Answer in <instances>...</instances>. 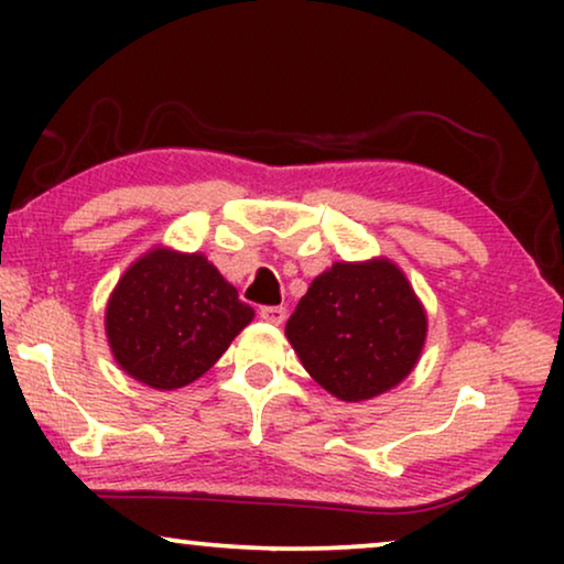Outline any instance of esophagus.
Wrapping results in <instances>:
<instances>
[{
	"mask_svg": "<svg viewBox=\"0 0 564 564\" xmlns=\"http://www.w3.org/2000/svg\"><path fill=\"white\" fill-rule=\"evenodd\" d=\"M259 315L267 323H274V326H280V323H284V318H288V311H284L282 305H264L259 311Z\"/></svg>",
	"mask_w": 564,
	"mask_h": 564,
	"instance_id": "1",
	"label": "esophagus"
}]
</instances>
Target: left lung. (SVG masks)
Listing matches in <instances>:
<instances>
[{
	"instance_id": "obj_1",
	"label": "left lung",
	"mask_w": 564,
	"mask_h": 564,
	"mask_svg": "<svg viewBox=\"0 0 564 564\" xmlns=\"http://www.w3.org/2000/svg\"><path fill=\"white\" fill-rule=\"evenodd\" d=\"M284 334L321 388L359 403L411 375L426 341V313L388 259L341 261L315 276Z\"/></svg>"
}]
</instances>
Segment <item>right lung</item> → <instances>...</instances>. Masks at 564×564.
Segmentation results:
<instances>
[{"label":"right lung","instance_id":"add662e5","mask_svg":"<svg viewBox=\"0 0 564 564\" xmlns=\"http://www.w3.org/2000/svg\"><path fill=\"white\" fill-rule=\"evenodd\" d=\"M251 318L253 307L203 253L153 249L122 274L105 326L130 377L174 390L203 377Z\"/></svg>","mask_w":564,"mask_h":564}]
</instances>
